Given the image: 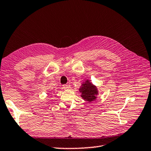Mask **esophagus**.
<instances>
[{
    "label": "esophagus",
    "instance_id": "obj_1",
    "mask_svg": "<svg viewBox=\"0 0 151 151\" xmlns=\"http://www.w3.org/2000/svg\"><path fill=\"white\" fill-rule=\"evenodd\" d=\"M63 88L64 90H69L70 88V84H65L63 86Z\"/></svg>",
    "mask_w": 151,
    "mask_h": 151
}]
</instances>
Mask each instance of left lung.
Listing matches in <instances>:
<instances>
[{
    "label": "left lung",
    "instance_id": "1",
    "mask_svg": "<svg viewBox=\"0 0 151 151\" xmlns=\"http://www.w3.org/2000/svg\"><path fill=\"white\" fill-rule=\"evenodd\" d=\"M79 91L81 93V96L82 98L84 101L90 103L95 101L99 94L98 88L88 79L84 80L82 82L81 87L79 88Z\"/></svg>",
    "mask_w": 151,
    "mask_h": 151
}]
</instances>
